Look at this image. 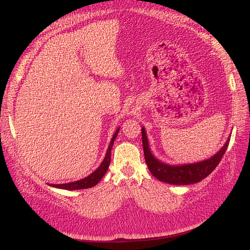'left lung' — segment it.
<instances>
[{
	"label": "left lung",
	"instance_id": "obj_1",
	"mask_svg": "<svg viewBox=\"0 0 250 250\" xmlns=\"http://www.w3.org/2000/svg\"><path fill=\"white\" fill-rule=\"evenodd\" d=\"M229 140L230 139H228L224 146L219 150V152H217L213 157L208 158V160L188 165L170 166L156 160L153 154L151 153L145 128H142L144 155H145V161L150 173L158 180L171 185L181 186L196 184L208 176L222 160V156L224 155L226 149L229 147Z\"/></svg>",
	"mask_w": 250,
	"mask_h": 250
}]
</instances>
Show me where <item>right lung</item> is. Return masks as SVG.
Here are the masks:
<instances>
[{
  "instance_id": "1",
  "label": "right lung",
  "mask_w": 250,
  "mask_h": 250,
  "mask_svg": "<svg viewBox=\"0 0 250 250\" xmlns=\"http://www.w3.org/2000/svg\"><path fill=\"white\" fill-rule=\"evenodd\" d=\"M119 130H120V128H118L115 134H113V137L110 141V144H109L108 149H107L106 155H105L103 162L99 166V168H98L96 171H94L92 174H90V175H88L87 177L83 178V179L74 181V183H67V184H62V185H50V186L58 188H63V190H70V191L81 190V188H92V187L96 186L102 179V177L105 175V173H106V171L108 170L109 164H110L111 148L113 145V142H115L117 135L119 133Z\"/></svg>"
}]
</instances>
